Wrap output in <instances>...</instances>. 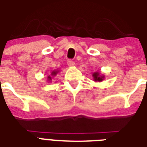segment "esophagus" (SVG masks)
<instances>
[{"instance_id":"obj_1","label":"esophagus","mask_w":147,"mask_h":147,"mask_svg":"<svg viewBox=\"0 0 147 147\" xmlns=\"http://www.w3.org/2000/svg\"><path fill=\"white\" fill-rule=\"evenodd\" d=\"M67 64H68V66H69V67H73V66H74L75 65V62L74 61V60H72V59H69V60L67 61Z\"/></svg>"}]
</instances>
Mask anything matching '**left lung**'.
I'll use <instances>...</instances> for the list:
<instances>
[{
  "label": "left lung",
  "mask_w": 147,
  "mask_h": 147,
  "mask_svg": "<svg viewBox=\"0 0 147 147\" xmlns=\"http://www.w3.org/2000/svg\"><path fill=\"white\" fill-rule=\"evenodd\" d=\"M93 78L95 81H101V80H103L104 76L101 77V76L99 75L98 73H94L93 74Z\"/></svg>",
  "instance_id": "left-lung-1"
}]
</instances>
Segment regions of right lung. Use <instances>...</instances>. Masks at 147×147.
<instances>
[{"mask_svg":"<svg viewBox=\"0 0 147 147\" xmlns=\"http://www.w3.org/2000/svg\"><path fill=\"white\" fill-rule=\"evenodd\" d=\"M57 72H56V71H53V74H52L55 75V74H57ZM48 78H49V80H51V78H50V76H49Z\"/></svg>","mask_w":147,"mask_h":147,"instance_id":"right-lung-1","label":"right lung"}]
</instances>
